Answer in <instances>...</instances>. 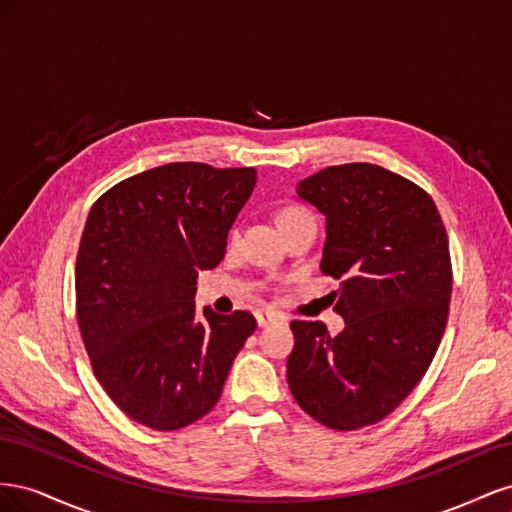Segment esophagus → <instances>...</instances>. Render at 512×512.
Returning a JSON list of instances; mask_svg holds the SVG:
<instances>
[{
    "mask_svg": "<svg viewBox=\"0 0 512 512\" xmlns=\"http://www.w3.org/2000/svg\"><path fill=\"white\" fill-rule=\"evenodd\" d=\"M275 320H280V316L273 314V312H258V314H256V322H258L260 329L267 327V324H271V322H275Z\"/></svg>",
    "mask_w": 512,
    "mask_h": 512,
    "instance_id": "esophagus-1",
    "label": "esophagus"
}]
</instances>
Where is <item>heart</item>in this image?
Listing matches in <instances>:
<instances>
[{
  "instance_id": "obj_1",
  "label": "heart",
  "mask_w": 512,
  "mask_h": 512,
  "mask_svg": "<svg viewBox=\"0 0 512 512\" xmlns=\"http://www.w3.org/2000/svg\"><path fill=\"white\" fill-rule=\"evenodd\" d=\"M305 224H314L312 215H309L305 209H301L297 205L282 207L280 213H277V226H280L282 232H286L294 226H305Z\"/></svg>"
}]
</instances>
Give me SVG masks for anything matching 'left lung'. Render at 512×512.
<instances>
[{"label": "left lung", "mask_w": 512, "mask_h": 512, "mask_svg": "<svg viewBox=\"0 0 512 512\" xmlns=\"http://www.w3.org/2000/svg\"><path fill=\"white\" fill-rule=\"evenodd\" d=\"M297 194L327 218L322 273L344 331L294 320L286 376L297 404L337 431L389 416L425 376L448 318L453 271L431 196L376 164L329 166Z\"/></svg>", "instance_id": "8db88e82"}]
</instances>
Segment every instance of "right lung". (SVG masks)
Instances as JSON below:
<instances>
[{
	"mask_svg": "<svg viewBox=\"0 0 512 512\" xmlns=\"http://www.w3.org/2000/svg\"><path fill=\"white\" fill-rule=\"evenodd\" d=\"M254 185V168L173 162L123 179L91 207L76 316L96 378L132 421L175 431L218 404L256 320L196 312V277L222 262Z\"/></svg>",
	"mask_w": 512,
	"mask_h": 512,
	"instance_id": "1",
	"label": "right lung"
}]
</instances>
